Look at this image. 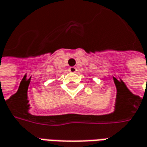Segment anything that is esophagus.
I'll use <instances>...</instances> for the list:
<instances>
[{
    "instance_id": "1",
    "label": "esophagus",
    "mask_w": 147,
    "mask_h": 147,
    "mask_svg": "<svg viewBox=\"0 0 147 147\" xmlns=\"http://www.w3.org/2000/svg\"><path fill=\"white\" fill-rule=\"evenodd\" d=\"M76 71H77V68L75 67H71L69 68V71H70V72H72V73L76 72Z\"/></svg>"
}]
</instances>
